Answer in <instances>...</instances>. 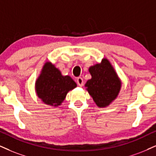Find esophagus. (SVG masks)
I'll list each match as a JSON object with an SVG mask.
<instances>
[{
  "label": "esophagus",
  "instance_id": "34e87169",
  "mask_svg": "<svg viewBox=\"0 0 156 156\" xmlns=\"http://www.w3.org/2000/svg\"><path fill=\"white\" fill-rule=\"evenodd\" d=\"M76 82H77V84L80 86V87H82V86H83L84 81H83V79L82 77H78L77 80H76Z\"/></svg>",
  "mask_w": 156,
  "mask_h": 156
}]
</instances>
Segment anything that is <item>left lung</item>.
Returning <instances> with one entry per match:
<instances>
[{"mask_svg": "<svg viewBox=\"0 0 156 156\" xmlns=\"http://www.w3.org/2000/svg\"><path fill=\"white\" fill-rule=\"evenodd\" d=\"M92 78L86 82L85 87L95 104L105 108L116 98L122 87V82L107 58L101 63L90 66Z\"/></svg>", "mask_w": 156, "mask_h": 156, "instance_id": "8db88e82", "label": "left lung"}]
</instances>
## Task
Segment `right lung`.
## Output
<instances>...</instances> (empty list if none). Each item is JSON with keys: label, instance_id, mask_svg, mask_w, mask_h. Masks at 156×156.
Listing matches in <instances>:
<instances>
[{"label": "right lung", "instance_id": "add662e5", "mask_svg": "<svg viewBox=\"0 0 156 156\" xmlns=\"http://www.w3.org/2000/svg\"><path fill=\"white\" fill-rule=\"evenodd\" d=\"M76 87L69 76H63L58 69L46 62L35 83L36 93L45 104L57 107L66 98L69 91Z\"/></svg>", "mask_w": 156, "mask_h": 156}]
</instances>
